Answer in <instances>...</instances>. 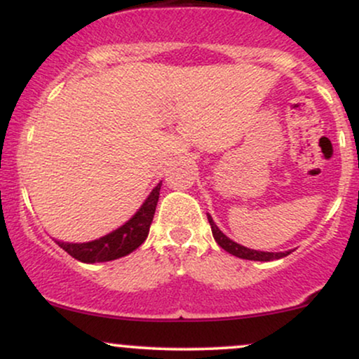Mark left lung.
<instances>
[{
  "label": "left lung",
  "mask_w": 359,
  "mask_h": 359,
  "mask_svg": "<svg viewBox=\"0 0 359 359\" xmlns=\"http://www.w3.org/2000/svg\"><path fill=\"white\" fill-rule=\"evenodd\" d=\"M208 221H209V224H211L212 236H214V240H216L217 245H219L222 250H226L228 253H231L238 258L253 259V262H273V259H280V258L287 257V255H290V251H292L290 250V251H283V253H269V251H257V250L245 248V246L238 245V243L229 240L224 233H221V229L214 224L212 217L209 216V214H208Z\"/></svg>",
  "instance_id": "left-lung-1"
}]
</instances>
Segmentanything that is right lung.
<instances>
[{"instance_id":"1","label":"right lung","mask_w":359,"mask_h":359,"mask_svg":"<svg viewBox=\"0 0 359 359\" xmlns=\"http://www.w3.org/2000/svg\"><path fill=\"white\" fill-rule=\"evenodd\" d=\"M160 185L151 191L148 199L143 203L138 212L125 222L116 231L106 234V236L89 243H62L57 241V245L62 250L67 251L72 258L79 259L84 263H97V262H111L121 257H126L131 251L137 250L143 241L147 240L150 224L154 221V214L156 203L160 196Z\"/></svg>"}]
</instances>
